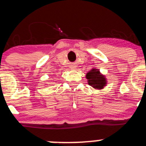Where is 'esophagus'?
I'll return each instance as SVG.
<instances>
[{"label": "esophagus", "mask_w": 146, "mask_h": 146, "mask_svg": "<svg viewBox=\"0 0 146 146\" xmlns=\"http://www.w3.org/2000/svg\"><path fill=\"white\" fill-rule=\"evenodd\" d=\"M71 68L72 69V70H73V69H74V68H75V67H71Z\"/></svg>", "instance_id": "obj_1"}]
</instances>
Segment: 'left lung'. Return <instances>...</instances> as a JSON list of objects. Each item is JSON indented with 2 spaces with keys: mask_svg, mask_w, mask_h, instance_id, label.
I'll return each instance as SVG.
<instances>
[{
  "mask_svg": "<svg viewBox=\"0 0 146 146\" xmlns=\"http://www.w3.org/2000/svg\"><path fill=\"white\" fill-rule=\"evenodd\" d=\"M86 78L89 85L95 89H102L107 84V80L105 75L100 72L99 69L92 68L86 74Z\"/></svg>",
  "mask_w": 146,
  "mask_h": 146,
  "instance_id": "8db88e82",
  "label": "left lung"
}]
</instances>
